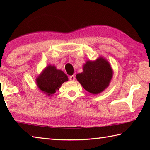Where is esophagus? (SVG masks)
<instances>
[{
    "instance_id": "obj_1",
    "label": "esophagus",
    "mask_w": 150,
    "mask_h": 150,
    "mask_svg": "<svg viewBox=\"0 0 150 150\" xmlns=\"http://www.w3.org/2000/svg\"><path fill=\"white\" fill-rule=\"evenodd\" d=\"M75 79V75H71V76H70V77H69V80L71 81H74Z\"/></svg>"
}]
</instances>
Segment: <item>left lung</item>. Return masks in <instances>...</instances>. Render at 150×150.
Wrapping results in <instances>:
<instances>
[{"instance_id": "obj_1", "label": "left lung", "mask_w": 150, "mask_h": 150, "mask_svg": "<svg viewBox=\"0 0 150 150\" xmlns=\"http://www.w3.org/2000/svg\"><path fill=\"white\" fill-rule=\"evenodd\" d=\"M82 73L76 75V79L82 87L91 94L97 95L109 86L113 71L110 62L103 57L95 60H87Z\"/></svg>"}]
</instances>
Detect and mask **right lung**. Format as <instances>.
Returning <instances> with one entry per match:
<instances>
[{"instance_id":"add662e5","label":"right lung","mask_w":150,"mask_h":150,"mask_svg":"<svg viewBox=\"0 0 150 150\" xmlns=\"http://www.w3.org/2000/svg\"><path fill=\"white\" fill-rule=\"evenodd\" d=\"M68 77L62 70L58 69L55 66H47L35 79L36 84L39 90L47 96H52L59 90Z\"/></svg>"}]
</instances>
